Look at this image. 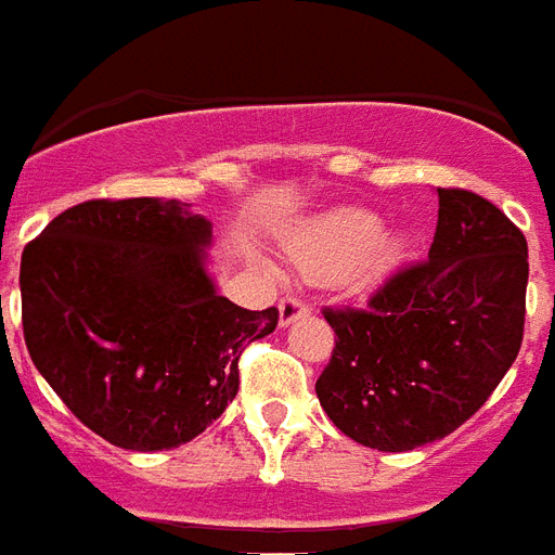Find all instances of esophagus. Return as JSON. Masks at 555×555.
<instances>
[{"label": "esophagus", "mask_w": 555, "mask_h": 555, "mask_svg": "<svg viewBox=\"0 0 555 555\" xmlns=\"http://www.w3.org/2000/svg\"><path fill=\"white\" fill-rule=\"evenodd\" d=\"M308 311L311 308H308L306 299H299V296H282V302H279V323H294L299 317H306Z\"/></svg>", "instance_id": "1"}]
</instances>
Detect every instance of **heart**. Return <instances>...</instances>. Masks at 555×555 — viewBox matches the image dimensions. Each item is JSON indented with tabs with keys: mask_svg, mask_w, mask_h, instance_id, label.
<instances>
[{
	"mask_svg": "<svg viewBox=\"0 0 555 555\" xmlns=\"http://www.w3.org/2000/svg\"><path fill=\"white\" fill-rule=\"evenodd\" d=\"M287 256L306 276L332 279L344 273L354 287H372L390 276L404 256L399 235L378 232V218L366 209L325 211L287 238Z\"/></svg>",
	"mask_w": 555,
	"mask_h": 555,
	"instance_id": "b5f03b06",
	"label": "heart"
}]
</instances>
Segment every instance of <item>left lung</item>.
Returning a JSON list of instances; mask_svg holds the SVG:
<instances>
[{"label":"left lung","mask_w":555,"mask_h":555,"mask_svg":"<svg viewBox=\"0 0 555 555\" xmlns=\"http://www.w3.org/2000/svg\"><path fill=\"white\" fill-rule=\"evenodd\" d=\"M428 259L384 279L363 308H323L332 361L317 399L346 437L413 451L475 416L518 358L527 238L494 203L437 189Z\"/></svg>","instance_id":"obj_1"}]
</instances>
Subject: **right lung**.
<instances>
[{
  "instance_id": "obj_1",
  "label": "right lung",
  "mask_w": 555,
  "mask_h": 555,
  "mask_svg": "<svg viewBox=\"0 0 555 555\" xmlns=\"http://www.w3.org/2000/svg\"><path fill=\"white\" fill-rule=\"evenodd\" d=\"M211 223L125 197L61 211L23 249L28 354L66 408L127 451L192 442L238 392V358L279 323L215 294Z\"/></svg>"
}]
</instances>
